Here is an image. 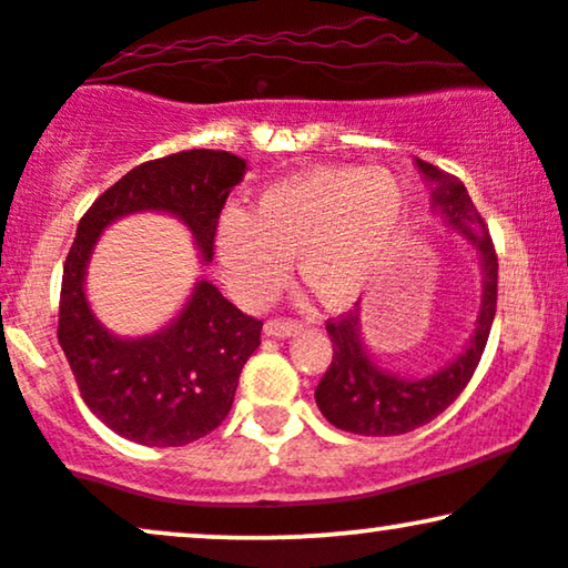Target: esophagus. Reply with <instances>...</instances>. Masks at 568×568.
<instances>
[{
    "label": "esophagus",
    "mask_w": 568,
    "mask_h": 568,
    "mask_svg": "<svg viewBox=\"0 0 568 568\" xmlns=\"http://www.w3.org/2000/svg\"><path fill=\"white\" fill-rule=\"evenodd\" d=\"M302 323H296V320H266L264 325V333L272 338H288L293 333L302 331Z\"/></svg>",
    "instance_id": "34e87169"
}]
</instances>
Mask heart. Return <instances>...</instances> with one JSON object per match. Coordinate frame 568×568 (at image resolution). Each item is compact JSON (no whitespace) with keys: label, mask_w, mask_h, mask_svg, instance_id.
Masks as SVG:
<instances>
[{"label":"heart","mask_w":568,"mask_h":568,"mask_svg":"<svg viewBox=\"0 0 568 568\" xmlns=\"http://www.w3.org/2000/svg\"><path fill=\"white\" fill-rule=\"evenodd\" d=\"M405 190L388 169L317 166L264 187L245 214H227L214 248L224 283L248 306L277 296L288 258L331 310L352 306L392 254Z\"/></svg>","instance_id":"obj_1"}]
</instances>
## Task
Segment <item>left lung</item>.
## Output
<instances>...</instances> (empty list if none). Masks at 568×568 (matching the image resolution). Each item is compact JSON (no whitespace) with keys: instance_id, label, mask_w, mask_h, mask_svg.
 <instances>
[{"instance_id":"1","label":"left lung","mask_w":568,"mask_h":568,"mask_svg":"<svg viewBox=\"0 0 568 568\" xmlns=\"http://www.w3.org/2000/svg\"><path fill=\"white\" fill-rule=\"evenodd\" d=\"M415 163L420 174L432 182L434 211H439L449 227L463 232L468 245H474L479 254L484 291L476 331L466 349L449 365L423 378H409V375L386 371L371 357L359 336V310L341 314L338 320H327L325 331L333 344V359L314 392V399H317L320 413L341 432L399 436L432 423L468 386L487 346L491 320H495L497 254L487 224L470 201L466 184L457 176L444 174L442 169L420 159H415Z\"/></svg>"}]
</instances>
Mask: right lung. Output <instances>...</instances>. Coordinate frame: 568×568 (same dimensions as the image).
Here are the masks:
<instances>
[{"label": "right lung", "mask_w": 568, "mask_h": 568, "mask_svg": "<svg viewBox=\"0 0 568 568\" xmlns=\"http://www.w3.org/2000/svg\"><path fill=\"white\" fill-rule=\"evenodd\" d=\"M243 174L245 161L227 150H182L134 166L81 216L63 266L58 341L81 399L129 442L182 447L214 432L227 418L243 365L262 344V320L197 280L184 310L159 333L113 336L84 293L94 243L115 219L163 211L193 232L201 258L211 262L219 214Z\"/></svg>", "instance_id": "obj_1"}]
</instances>
